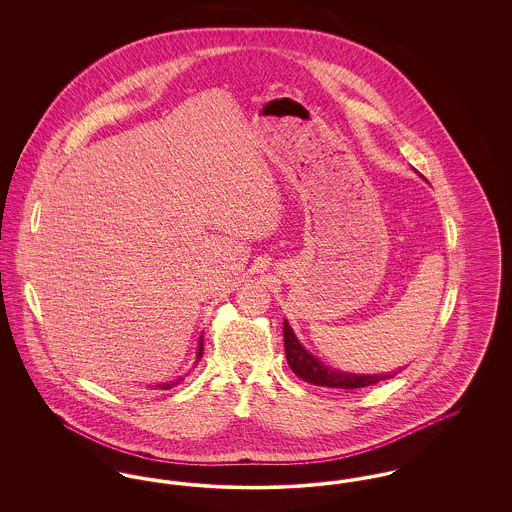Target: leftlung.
Instances as JSON below:
<instances>
[{"label":"left lung","instance_id":"obj_1","mask_svg":"<svg viewBox=\"0 0 512 512\" xmlns=\"http://www.w3.org/2000/svg\"><path fill=\"white\" fill-rule=\"evenodd\" d=\"M284 349H286V359L293 372L315 386H324V388H336V390H357V388H366L372 384H378L382 380L393 378V374H347L340 370H332L330 366H324L318 363L317 359L299 343L295 334L290 328V324L284 320Z\"/></svg>","mask_w":512,"mask_h":512}]
</instances>
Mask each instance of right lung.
<instances>
[{
  "mask_svg": "<svg viewBox=\"0 0 512 512\" xmlns=\"http://www.w3.org/2000/svg\"><path fill=\"white\" fill-rule=\"evenodd\" d=\"M201 355H203V341H199V351H197V361L201 359ZM174 384H178V380L176 382H172V384H163V386H157V388H161V390H171Z\"/></svg>",
  "mask_w": 512,
  "mask_h": 512,
  "instance_id": "add662e5",
  "label": "right lung"
}]
</instances>
